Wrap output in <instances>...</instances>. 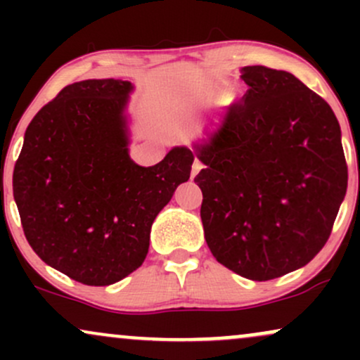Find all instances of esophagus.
Wrapping results in <instances>:
<instances>
[{
    "mask_svg": "<svg viewBox=\"0 0 360 360\" xmlns=\"http://www.w3.org/2000/svg\"><path fill=\"white\" fill-rule=\"evenodd\" d=\"M205 166H203V162H201V160H194V162H193V171H191V177H194V176H196L198 174V172H200L201 171V169H203Z\"/></svg>",
    "mask_w": 360,
    "mask_h": 360,
    "instance_id": "esophagus-1",
    "label": "esophagus"
}]
</instances>
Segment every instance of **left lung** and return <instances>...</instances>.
Segmentation results:
<instances>
[{"instance_id": "8db88e82", "label": "left lung", "mask_w": 360, "mask_h": 360, "mask_svg": "<svg viewBox=\"0 0 360 360\" xmlns=\"http://www.w3.org/2000/svg\"><path fill=\"white\" fill-rule=\"evenodd\" d=\"M249 86L196 155L201 221L218 262L252 281L307 266L332 233L347 191L340 125L291 72L242 68Z\"/></svg>"}]
</instances>
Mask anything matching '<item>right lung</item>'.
<instances>
[{"label": "right lung", "mask_w": 360, "mask_h": 360, "mask_svg": "<svg viewBox=\"0 0 360 360\" xmlns=\"http://www.w3.org/2000/svg\"><path fill=\"white\" fill-rule=\"evenodd\" d=\"M134 86L88 79L65 86L25 131L13 196L25 237L45 264L108 286L147 257L150 226L191 174L194 154L174 147L152 167L128 155L125 108Z\"/></svg>", "instance_id": "1"}]
</instances>
